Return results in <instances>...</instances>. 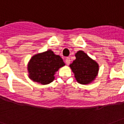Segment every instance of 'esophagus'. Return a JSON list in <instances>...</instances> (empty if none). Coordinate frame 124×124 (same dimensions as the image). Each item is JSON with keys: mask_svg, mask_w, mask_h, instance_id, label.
<instances>
[{"mask_svg": "<svg viewBox=\"0 0 124 124\" xmlns=\"http://www.w3.org/2000/svg\"><path fill=\"white\" fill-rule=\"evenodd\" d=\"M65 61H66V64L67 65L70 64V58H66V60H65Z\"/></svg>", "mask_w": 124, "mask_h": 124, "instance_id": "obj_1", "label": "esophagus"}]
</instances>
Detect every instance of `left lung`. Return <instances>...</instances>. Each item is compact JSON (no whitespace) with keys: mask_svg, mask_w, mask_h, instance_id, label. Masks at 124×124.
Instances as JSON below:
<instances>
[{"mask_svg":"<svg viewBox=\"0 0 124 124\" xmlns=\"http://www.w3.org/2000/svg\"><path fill=\"white\" fill-rule=\"evenodd\" d=\"M76 60L70 65L78 83L88 84L93 81L98 72V64L83 51L76 54Z\"/></svg>","mask_w":124,"mask_h":124,"instance_id":"left-lung-1","label":"left lung"}]
</instances>
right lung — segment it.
<instances>
[{
    "instance_id": "obj_1",
    "label": "right lung",
    "mask_w": 124,
    "mask_h": 124,
    "mask_svg": "<svg viewBox=\"0 0 124 124\" xmlns=\"http://www.w3.org/2000/svg\"><path fill=\"white\" fill-rule=\"evenodd\" d=\"M64 65L61 57L49 50L31 58L28 66L29 78L34 82L48 84L54 80L55 72Z\"/></svg>"
}]
</instances>
